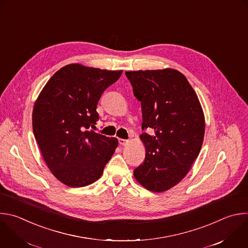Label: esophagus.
Returning <instances> with one entry per match:
<instances>
[{
	"instance_id": "1",
	"label": "esophagus",
	"mask_w": 248,
	"mask_h": 248,
	"mask_svg": "<svg viewBox=\"0 0 248 248\" xmlns=\"http://www.w3.org/2000/svg\"><path fill=\"white\" fill-rule=\"evenodd\" d=\"M128 143V140H126V139H122V138H119V144L120 145H122V146H124V145H126Z\"/></svg>"
}]
</instances>
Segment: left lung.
<instances>
[{"mask_svg": "<svg viewBox=\"0 0 248 248\" xmlns=\"http://www.w3.org/2000/svg\"><path fill=\"white\" fill-rule=\"evenodd\" d=\"M141 102L140 135L146 155L135 179L152 192L178 184L198 157L204 136V116L186 77L173 69L125 72Z\"/></svg>", "mask_w": 248, "mask_h": 248, "instance_id": "obj_1", "label": "left lung"}]
</instances>
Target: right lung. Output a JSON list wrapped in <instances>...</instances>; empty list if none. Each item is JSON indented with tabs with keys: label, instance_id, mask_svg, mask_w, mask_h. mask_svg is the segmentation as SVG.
<instances>
[{
	"label": "right lung",
	"instance_id": "add662e5",
	"mask_svg": "<svg viewBox=\"0 0 248 248\" xmlns=\"http://www.w3.org/2000/svg\"><path fill=\"white\" fill-rule=\"evenodd\" d=\"M123 71L70 64L46 82L33 109V132L51 173L63 184L85 187L100 178L118 139L99 134L97 103Z\"/></svg>",
	"mask_w": 248,
	"mask_h": 248
}]
</instances>
